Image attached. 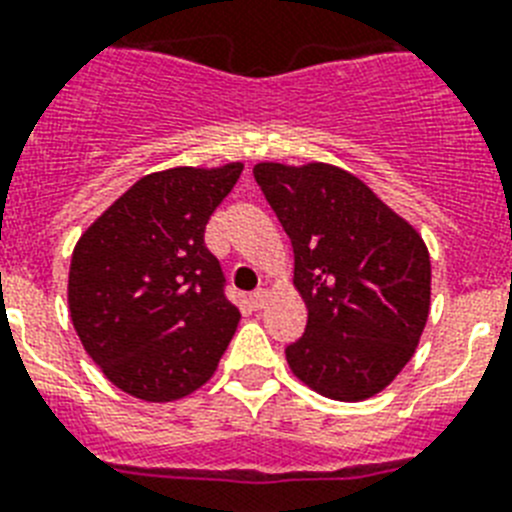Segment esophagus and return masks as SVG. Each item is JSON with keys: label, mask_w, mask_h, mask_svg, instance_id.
I'll use <instances>...</instances> for the list:
<instances>
[{"label": "esophagus", "mask_w": 512, "mask_h": 512, "mask_svg": "<svg viewBox=\"0 0 512 512\" xmlns=\"http://www.w3.org/2000/svg\"><path fill=\"white\" fill-rule=\"evenodd\" d=\"M266 298H269V295H266V290H264V287H259L256 293H251V298H248V301H251V306L259 311V308L266 306Z\"/></svg>", "instance_id": "1"}]
</instances>
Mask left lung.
<instances>
[{"label":"left lung","instance_id":"1","mask_svg":"<svg viewBox=\"0 0 512 512\" xmlns=\"http://www.w3.org/2000/svg\"><path fill=\"white\" fill-rule=\"evenodd\" d=\"M253 177L293 243L306 332L290 369L324 398H374L413 358L429 319L432 261L416 227L335 164L259 162Z\"/></svg>","mask_w":512,"mask_h":512}]
</instances>
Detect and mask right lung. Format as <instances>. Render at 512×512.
Returning <instances> with one entry per match:
<instances>
[{
    "instance_id": "add662e5",
    "label": "right lung",
    "mask_w": 512,
    "mask_h": 512,
    "mask_svg": "<svg viewBox=\"0 0 512 512\" xmlns=\"http://www.w3.org/2000/svg\"><path fill=\"white\" fill-rule=\"evenodd\" d=\"M243 162L172 167L130 185L75 243L67 303L104 377L172 403L214 377L240 322L204 230Z\"/></svg>"
}]
</instances>
